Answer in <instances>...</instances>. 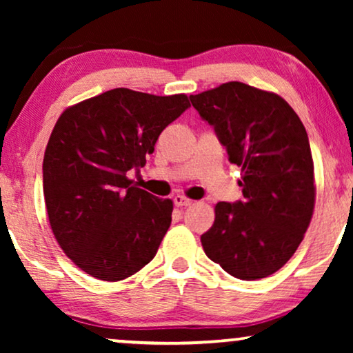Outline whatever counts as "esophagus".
I'll use <instances>...</instances> for the list:
<instances>
[{"mask_svg":"<svg viewBox=\"0 0 353 353\" xmlns=\"http://www.w3.org/2000/svg\"><path fill=\"white\" fill-rule=\"evenodd\" d=\"M173 204H175L176 207H188L192 204L191 199H188V197L181 196V194H176L175 197H173Z\"/></svg>","mask_w":353,"mask_h":353,"instance_id":"1","label":"esophagus"}]
</instances>
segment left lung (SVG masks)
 I'll list each match as a JSON object with an SVG mask.
<instances>
[{
    "label": "left lung",
    "instance_id": "obj_1",
    "mask_svg": "<svg viewBox=\"0 0 353 353\" xmlns=\"http://www.w3.org/2000/svg\"><path fill=\"white\" fill-rule=\"evenodd\" d=\"M190 99L243 172L244 199L215 205L214 225L201 236L204 252L231 276L267 278L292 257L312 220L315 185L305 127L281 96L241 81Z\"/></svg>",
    "mask_w": 353,
    "mask_h": 353
}]
</instances>
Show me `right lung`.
<instances>
[{"mask_svg": "<svg viewBox=\"0 0 353 353\" xmlns=\"http://www.w3.org/2000/svg\"><path fill=\"white\" fill-rule=\"evenodd\" d=\"M190 108L186 94L114 88L65 109L43 159V192L57 243L77 267L120 281L156 257L173 204L128 180L159 134Z\"/></svg>", "mask_w": 353, "mask_h": 353, "instance_id": "add662e5", "label": "right lung"}]
</instances>
